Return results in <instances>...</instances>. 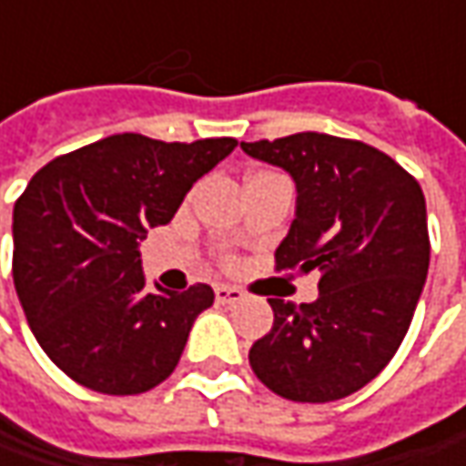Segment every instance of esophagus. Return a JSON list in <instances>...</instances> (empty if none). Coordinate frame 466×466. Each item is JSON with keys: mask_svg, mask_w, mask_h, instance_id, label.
<instances>
[{"mask_svg": "<svg viewBox=\"0 0 466 466\" xmlns=\"http://www.w3.org/2000/svg\"><path fill=\"white\" fill-rule=\"evenodd\" d=\"M242 299H245V292L237 289V287H227V284L216 287V302L218 305H234V302H242Z\"/></svg>", "mask_w": 466, "mask_h": 466, "instance_id": "1", "label": "esophagus"}]
</instances>
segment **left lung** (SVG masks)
Returning <instances> with one entry per match:
<instances>
[{
    "mask_svg": "<svg viewBox=\"0 0 466 466\" xmlns=\"http://www.w3.org/2000/svg\"><path fill=\"white\" fill-rule=\"evenodd\" d=\"M294 179L297 208L276 268L315 271L318 299H268L273 329L250 350L253 373L292 401L360 391L394 357L431 263L417 179L368 143L326 132L242 143Z\"/></svg>",
    "mask_w": 466,
    "mask_h": 466,
    "instance_id": "8db88e82",
    "label": "left lung"
}]
</instances>
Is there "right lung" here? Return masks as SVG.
Returning a JSON list of instances; mask_svg holds the SVG:
<instances>
[{
  "mask_svg": "<svg viewBox=\"0 0 466 466\" xmlns=\"http://www.w3.org/2000/svg\"><path fill=\"white\" fill-rule=\"evenodd\" d=\"M234 146L122 132L49 161L17 198L15 289L41 350L75 383L130 396L172 375L213 289H148L137 248Z\"/></svg>",
  "mask_w": 466,
  "mask_h": 466,
  "instance_id": "obj_1",
  "label": "right lung"
}]
</instances>
